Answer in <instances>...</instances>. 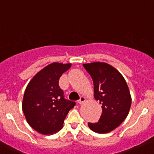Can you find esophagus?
Wrapping results in <instances>:
<instances>
[{
	"label": "esophagus",
	"mask_w": 154,
	"mask_h": 154,
	"mask_svg": "<svg viewBox=\"0 0 154 154\" xmlns=\"http://www.w3.org/2000/svg\"><path fill=\"white\" fill-rule=\"evenodd\" d=\"M85 101H86V98H85V96H82V97L80 98V99L78 101V103H79V104H82L85 102Z\"/></svg>",
	"instance_id": "esophagus-1"
}]
</instances>
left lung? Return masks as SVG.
Returning <instances> with one entry per match:
<instances>
[{"mask_svg": "<svg viewBox=\"0 0 154 154\" xmlns=\"http://www.w3.org/2000/svg\"><path fill=\"white\" fill-rule=\"evenodd\" d=\"M93 81L94 98L101 104L99 122L88 123L98 134H107L118 128L128 116L131 96L124 77L113 66L104 62L84 64Z\"/></svg>", "mask_w": 154, "mask_h": 154, "instance_id": "8db88e82", "label": "left lung"}]
</instances>
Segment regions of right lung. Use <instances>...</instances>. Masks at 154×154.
I'll use <instances>...</instances> for the list:
<instances>
[{
    "label": "right lung",
    "mask_w": 154,
    "mask_h": 154,
    "mask_svg": "<svg viewBox=\"0 0 154 154\" xmlns=\"http://www.w3.org/2000/svg\"><path fill=\"white\" fill-rule=\"evenodd\" d=\"M71 64L54 62L39 71L28 84L22 110L30 127L44 135L53 134L63 128L68 112L75 102L64 99L58 82Z\"/></svg>",
    "instance_id": "obj_1"
}]
</instances>
